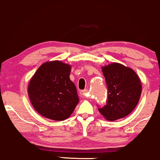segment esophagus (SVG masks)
I'll return each mask as SVG.
<instances>
[{
    "mask_svg": "<svg viewBox=\"0 0 160 160\" xmlns=\"http://www.w3.org/2000/svg\"><path fill=\"white\" fill-rule=\"evenodd\" d=\"M88 92V89L83 90V91H81V94H82V95H84V96H85V97L87 96Z\"/></svg>",
    "mask_w": 160,
    "mask_h": 160,
    "instance_id": "1",
    "label": "esophagus"
}]
</instances>
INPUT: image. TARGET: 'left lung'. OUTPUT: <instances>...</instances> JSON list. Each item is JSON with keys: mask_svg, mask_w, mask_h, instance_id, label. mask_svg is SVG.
Masks as SVG:
<instances>
[{"mask_svg": "<svg viewBox=\"0 0 160 160\" xmlns=\"http://www.w3.org/2000/svg\"><path fill=\"white\" fill-rule=\"evenodd\" d=\"M102 72L108 88V99L98 110L109 121L125 117L134 110L141 98V79L133 69L118 62L103 66Z\"/></svg>", "mask_w": 160, "mask_h": 160, "instance_id": "1", "label": "left lung"}]
</instances>
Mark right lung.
Masks as SVG:
<instances>
[{"label":"right lung","instance_id":"obj_1","mask_svg":"<svg viewBox=\"0 0 160 160\" xmlns=\"http://www.w3.org/2000/svg\"><path fill=\"white\" fill-rule=\"evenodd\" d=\"M71 66L60 60L48 61L39 66L28 85L34 109L53 121L65 120L79 102L76 87L70 80Z\"/></svg>","mask_w":160,"mask_h":160}]
</instances>
